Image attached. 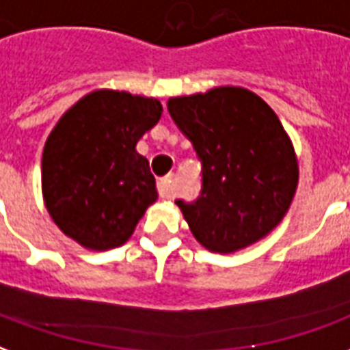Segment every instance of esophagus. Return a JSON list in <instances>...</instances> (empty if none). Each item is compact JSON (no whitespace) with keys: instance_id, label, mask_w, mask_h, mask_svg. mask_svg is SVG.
<instances>
[{"instance_id":"obj_1","label":"esophagus","mask_w":350,"mask_h":350,"mask_svg":"<svg viewBox=\"0 0 350 350\" xmlns=\"http://www.w3.org/2000/svg\"><path fill=\"white\" fill-rule=\"evenodd\" d=\"M158 193H160V198H164V200H172L173 196H175V185H173V173L170 175H165V177L158 178Z\"/></svg>"}]
</instances>
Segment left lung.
<instances>
[{
    "label": "left lung",
    "mask_w": 350,
    "mask_h": 350,
    "mask_svg": "<svg viewBox=\"0 0 350 350\" xmlns=\"http://www.w3.org/2000/svg\"><path fill=\"white\" fill-rule=\"evenodd\" d=\"M170 116L201 160V192L177 200L206 250L231 254L269 234L298 183L295 149L278 116L256 93L216 88L167 102Z\"/></svg>",
    "instance_id": "left-lung-1"
}]
</instances>
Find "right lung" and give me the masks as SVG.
Masks as SVG:
<instances>
[{"mask_svg": "<svg viewBox=\"0 0 350 350\" xmlns=\"http://www.w3.org/2000/svg\"><path fill=\"white\" fill-rule=\"evenodd\" d=\"M162 116L157 98L94 91L55 124L42 152V196L63 233L91 250L129 241L157 201L149 160L136 144Z\"/></svg>", "mask_w": 350, "mask_h": 350, "instance_id": "right-lung-1", "label": "right lung"}]
</instances>
